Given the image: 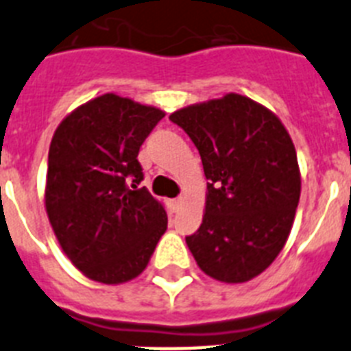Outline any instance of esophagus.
Instances as JSON below:
<instances>
[{
  "mask_svg": "<svg viewBox=\"0 0 351 351\" xmlns=\"http://www.w3.org/2000/svg\"><path fill=\"white\" fill-rule=\"evenodd\" d=\"M180 205H182V199H180V198L171 199V202H169L171 212H178V208H180Z\"/></svg>",
  "mask_w": 351,
  "mask_h": 351,
  "instance_id": "esophagus-1",
  "label": "esophagus"
}]
</instances>
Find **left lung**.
Returning a JSON list of instances; mask_svg holds the SVG:
<instances>
[{
	"mask_svg": "<svg viewBox=\"0 0 351 351\" xmlns=\"http://www.w3.org/2000/svg\"><path fill=\"white\" fill-rule=\"evenodd\" d=\"M169 119L198 148L208 180L205 216L185 243L212 278L252 280L282 252L298 207L302 180L289 134L273 112L241 94Z\"/></svg>",
	"mask_w": 351,
	"mask_h": 351,
	"instance_id": "left-lung-1",
	"label": "left lung"
}]
</instances>
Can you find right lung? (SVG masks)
<instances>
[{"instance_id": "1", "label": "right lung", "mask_w": 351, "mask_h": 351, "mask_svg": "<svg viewBox=\"0 0 351 351\" xmlns=\"http://www.w3.org/2000/svg\"><path fill=\"white\" fill-rule=\"evenodd\" d=\"M164 112L103 94L53 135L46 212L62 250L90 280L123 284L148 266L167 214L146 187L137 155Z\"/></svg>"}]
</instances>
